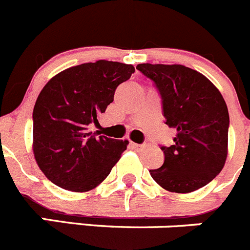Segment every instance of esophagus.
<instances>
[{"label":"esophagus","instance_id":"34e87169","mask_svg":"<svg viewBox=\"0 0 250 250\" xmlns=\"http://www.w3.org/2000/svg\"><path fill=\"white\" fill-rule=\"evenodd\" d=\"M130 146H133V148H136V149H143L146 148V144H137V143H133V142H130Z\"/></svg>","mask_w":250,"mask_h":250}]
</instances>
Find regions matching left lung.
Returning a JSON list of instances; mask_svg holds the SVG:
<instances>
[{
    "instance_id": "8db88e82",
    "label": "left lung",
    "mask_w": 250,
    "mask_h": 250,
    "mask_svg": "<svg viewBox=\"0 0 250 250\" xmlns=\"http://www.w3.org/2000/svg\"><path fill=\"white\" fill-rule=\"evenodd\" d=\"M162 97L165 125L176 130L170 146H162L164 164L149 170L171 192L188 193L211 183L227 158L229 114L216 86L184 65L139 64Z\"/></svg>"
}]
</instances>
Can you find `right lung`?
<instances>
[{"instance_id": "1", "label": "right lung", "mask_w": 250, "mask_h": 250, "mask_svg": "<svg viewBox=\"0 0 250 250\" xmlns=\"http://www.w3.org/2000/svg\"><path fill=\"white\" fill-rule=\"evenodd\" d=\"M133 72V65L97 60L69 67L44 86L33 109V151L51 183L83 192L108 176L128 141L88 128L100 125L117 86Z\"/></svg>"}]
</instances>
